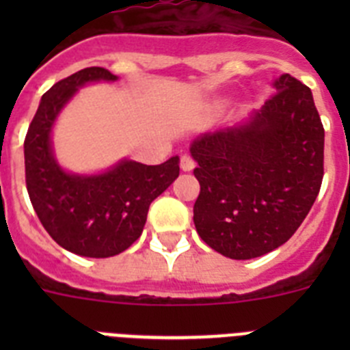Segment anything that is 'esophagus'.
Segmentation results:
<instances>
[{
    "mask_svg": "<svg viewBox=\"0 0 350 350\" xmlns=\"http://www.w3.org/2000/svg\"><path fill=\"white\" fill-rule=\"evenodd\" d=\"M194 166H196V163H194V159L191 156L184 154V156L180 157V168L184 170V172H191V170H194Z\"/></svg>",
    "mask_w": 350,
    "mask_h": 350,
    "instance_id": "1",
    "label": "esophagus"
}]
</instances>
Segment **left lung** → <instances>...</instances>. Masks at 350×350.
I'll return each instance as SVG.
<instances>
[{
  "label": "left lung",
  "instance_id": "obj_1",
  "mask_svg": "<svg viewBox=\"0 0 350 350\" xmlns=\"http://www.w3.org/2000/svg\"><path fill=\"white\" fill-rule=\"evenodd\" d=\"M273 85L247 122L191 145L200 182L194 226L226 258H259L286 243L323 184L324 128L312 91L289 73Z\"/></svg>",
  "mask_w": 350,
  "mask_h": 350
}]
</instances>
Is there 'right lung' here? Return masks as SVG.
Wrapping results in <instances>:
<instances>
[{
	"instance_id": "right-lung-1",
	"label": "right lung",
	"mask_w": 350,
	"mask_h": 350,
	"mask_svg": "<svg viewBox=\"0 0 350 350\" xmlns=\"http://www.w3.org/2000/svg\"><path fill=\"white\" fill-rule=\"evenodd\" d=\"M117 80L100 66L83 68L42 96L24 140L26 187L36 215L63 249L110 258L137 242L150 203L178 177V157L148 166L124 159L100 175L66 173L54 159L51 131L61 108L88 82Z\"/></svg>"
}]
</instances>
